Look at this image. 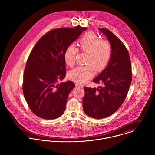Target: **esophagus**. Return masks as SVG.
Listing matches in <instances>:
<instances>
[{"label": "esophagus", "instance_id": "esophagus-1", "mask_svg": "<svg viewBox=\"0 0 155 155\" xmlns=\"http://www.w3.org/2000/svg\"><path fill=\"white\" fill-rule=\"evenodd\" d=\"M76 87H77V88H83V85H81V84H76Z\"/></svg>", "mask_w": 155, "mask_h": 155}]
</instances>
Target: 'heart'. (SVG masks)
Wrapping results in <instances>:
<instances>
[{"label":"heart","mask_w":155,"mask_h":155,"mask_svg":"<svg viewBox=\"0 0 155 155\" xmlns=\"http://www.w3.org/2000/svg\"><path fill=\"white\" fill-rule=\"evenodd\" d=\"M82 51L89 54L87 66H78L71 70L69 78L78 83H84L93 77L94 68L97 71L104 70L107 66L111 55L112 48L110 44L106 41H100L95 33L89 31L86 33L79 42ZM78 49L70 45L64 52V60L69 66H73L75 63Z\"/></svg>","instance_id":"b5f03b06"}]
</instances>
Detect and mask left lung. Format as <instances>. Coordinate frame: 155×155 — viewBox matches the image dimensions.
I'll use <instances>...</instances> for the list:
<instances>
[{"label":"left lung","instance_id":"obj_1","mask_svg":"<svg viewBox=\"0 0 155 155\" xmlns=\"http://www.w3.org/2000/svg\"><path fill=\"white\" fill-rule=\"evenodd\" d=\"M112 48L110 60L106 67L94 79L102 84L97 88L84 87L83 110L94 119H103L113 114L124 103L132 81L129 53L122 42L110 30L100 28Z\"/></svg>","mask_w":155,"mask_h":155}]
</instances>
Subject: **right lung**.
Listing matches in <instances>:
<instances>
[{
    "label": "right lung",
    "instance_id": "add662e5",
    "mask_svg": "<svg viewBox=\"0 0 155 155\" xmlns=\"http://www.w3.org/2000/svg\"><path fill=\"white\" fill-rule=\"evenodd\" d=\"M87 27L60 28L51 30L35 45L26 63L22 90L24 98L36 116L44 119L61 116L66 109L74 83L66 76L64 52Z\"/></svg>",
    "mask_w": 155,
    "mask_h": 155
}]
</instances>
